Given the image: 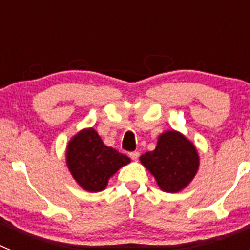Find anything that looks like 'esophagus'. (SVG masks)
<instances>
[{
    "label": "esophagus",
    "instance_id": "obj_1",
    "mask_svg": "<svg viewBox=\"0 0 250 250\" xmlns=\"http://www.w3.org/2000/svg\"><path fill=\"white\" fill-rule=\"evenodd\" d=\"M129 155H130V158L132 159V160H138L139 155H140V154H139V151H132V152H130Z\"/></svg>",
    "mask_w": 250,
    "mask_h": 250
}]
</instances>
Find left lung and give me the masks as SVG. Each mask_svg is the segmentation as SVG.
Masks as SVG:
<instances>
[{
  "label": "left lung",
  "instance_id": "1",
  "mask_svg": "<svg viewBox=\"0 0 250 250\" xmlns=\"http://www.w3.org/2000/svg\"><path fill=\"white\" fill-rule=\"evenodd\" d=\"M140 161L155 178L161 190L178 193L196 175L200 159L189 139L176 130H167L158 138L155 150L145 152Z\"/></svg>",
  "mask_w": 250,
  "mask_h": 250
}]
</instances>
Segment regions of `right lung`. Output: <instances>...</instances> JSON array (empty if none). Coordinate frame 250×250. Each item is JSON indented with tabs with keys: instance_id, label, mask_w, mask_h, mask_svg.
Segmentation results:
<instances>
[{
	"instance_id": "obj_1",
	"label": "right lung",
	"mask_w": 250,
	"mask_h": 250,
	"mask_svg": "<svg viewBox=\"0 0 250 250\" xmlns=\"http://www.w3.org/2000/svg\"><path fill=\"white\" fill-rule=\"evenodd\" d=\"M130 161L126 155L106 146L92 127L77 132L66 147L68 171L77 184L90 193L104 190L109 179Z\"/></svg>"
}]
</instances>
